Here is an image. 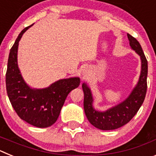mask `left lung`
Masks as SVG:
<instances>
[{
	"label": "left lung",
	"instance_id": "1",
	"mask_svg": "<svg viewBox=\"0 0 156 156\" xmlns=\"http://www.w3.org/2000/svg\"><path fill=\"white\" fill-rule=\"evenodd\" d=\"M129 46L132 50L140 56L141 67L137 83L131 93L122 102L105 110L98 111L93 106L94 98L91 90L86 83L82 84L84 93L83 108L89 122L98 129L102 130L115 129L124 126L136 115L143 104L147 91V76H148V61L138 41L127 34Z\"/></svg>",
	"mask_w": 156,
	"mask_h": 156
}]
</instances>
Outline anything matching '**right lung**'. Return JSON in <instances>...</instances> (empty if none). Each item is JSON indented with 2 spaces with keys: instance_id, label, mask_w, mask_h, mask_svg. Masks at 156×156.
Returning a JSON list of instances; mask_svg holds the SVG:
<instances>
[{
  "instance_id": "1",
  "label": "right lung",
  "mask_w": 156,
  "mask_h": 156,
  "mask_svg": "<svg viewBox=\"0 0 156 156\" xmlns=\"http://www.w3.org/2000/svg\"><path fill=\"white\" fill-rule=\"evenodd\" d=\"M30 27L22 30L11 48L6 73V89L12 107L23 120L36 127L45 128L58 119L66 97L78 87L79 77H70L55 81L41 89L32 88L23 79L18 66L19 42Z\"/></svg>"
}]
</instances>
